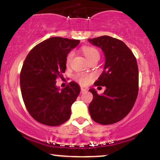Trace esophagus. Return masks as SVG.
Returning <instances> with one entry per match:
<instances>
[{"label":"esophagus","instance_id":"34e87169","mask_svg":"<svg viewBox=\"0 0 160 160\" xmlns=\"http://www.w3.org/2000/svg\"><path fill=\"white\" fill-rule=\"evenodd\" d=\"M86 91H87V90H86V89H83V88H81V89H80V92H81V93L86 92Z\"/></svg>","mask_w":160,"mask_h":160}]
</instances>
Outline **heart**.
<instances>
[{"mask_svg":"<svg viewBox=\"0 0 160 160\" xmlns=\"http://www.w3.org/2000/svg\"><path fill=\"white\" fill-rule=\"evenodd\" d=\"M82 51L83 54L85 55L86 58L89 60V62L93 61V60H98L100 58V52L99 51L94 47H91V46H84L82 47ZM74 53L73 51H71L68 53L67 56H66L65 62L66 65H70L71 62L72 61V58L74 57ZM92 75L83 74V73H77L74 74V79L77 82H79L80 85L85 86L87 85L92 80Z\"/></svg>","mask_w":160,"mask_h":160,"instance_id":"obj_1","label":"heart"}]
</instances>
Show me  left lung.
Returning <instances> with one entry per match:
<instances>
[{"mask_svg":"<svg viewBox=\"0 0 160 160\" xmlns=\"http://www.w3.org/2000/svg\"><path fill=\"white\" fill-rule=\"evenodd\" d=\"M102 48L105 56L104 71L95 82L105 86L102 95L90 89L93 99L89 105L90 116L102 125L122 120L132 109L138 93V68L136 58L122 40L110 36L89 39Z\"/></svg>","mask_w":160,"mask_h":160,"instance_id":"8db88e82","label":"left lung"}]
</instances>
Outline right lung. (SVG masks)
<instances>
[{"label":"right lung","mask_w":160,"mask_h":160,"mask_svg":"<svg viewBox=\"0 0 160 160\" xmlns=\"http://www.w3.org/2000/svg\"><path fill=\"white\" fill-rule=\"evenodd\" d=\"M79 40L53 37L36 45L24 61L20 88L27 111L40 123L57 126L68 120L71 107L80 94L78 83L70 82L59 91L57 78H63L68 53Z\"/></svg>","instance_id":"obj_1"}]
</instances>
